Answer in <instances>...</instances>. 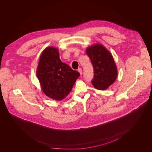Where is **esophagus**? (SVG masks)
<instances>
[{"label":"esophagus","instance_id":"34e87169","mask_svg":"<svg viewBox=\"0 0 152 152\" xmlns=\"http://www.w3.org/2000/svg\"><path fill=\"white\" fill-rule=\"evenodd\" d=\"M77 71L79 72V73L80 74V75H82V73H83V71H82V69L79 68L77 69Z\"/></svg>","mask_w":152,"mask_h":152}]
</instances>
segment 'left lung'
I'll list each match as a JSON object with an SVG mask.
<instances>
[{
  "label": "left lung",
  "mask_w": 152,
  "mask_h": 152,
  "mask_svg": "<svg viewBox=\"0 0 152 152\" xmlns=\"http://www.w3.org/2000/svg\"><path fill=\"white\" fill-rule=\"evenodd\" d=\"M86 53L94 68L92 83L98 90H106L117 77V69L113 57L102 45L96 44L88 47Z\"/></svg>",
  "instance_id": "obj_1"
}]
</instances>
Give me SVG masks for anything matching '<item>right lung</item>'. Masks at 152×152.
Segmentation results:
<instances>
[{
	"instance_id": "right-lung-1",
	"label": "right lung",
	"mask_w": 152,
	"mask_h": 152,
	"mask_svg": "<svg viewBox=\"0 0 152 152\" xmlns=\"http://www.w3.org/2000/svg\"><path fill=\"white\" fill-rule=\"evenodd\" d=\"M37 76L46 96L61 100L69 94L80 73L60 60L57 49L48 47L40 56Z\"/></svg>"
}]
</instances>
